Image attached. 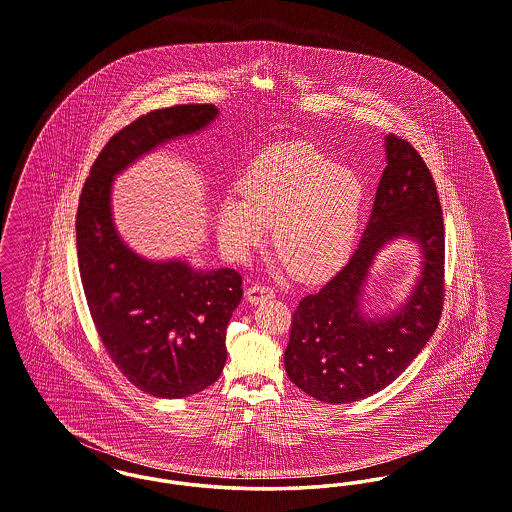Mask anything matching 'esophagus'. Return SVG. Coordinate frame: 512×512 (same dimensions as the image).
<instances>
[{"mask_svg": "<svg viewBox=\"0 0 512 512\" xmlns=\"http://www.w3.org/2000/svg\"><path fill=\"white\" fill-rule=\"evenodd\" d=\"M275 296V290L266 285H252L250 289L246 290V300L250 304H260V302H266L269 298Z\"/></svg>", "mask_w": 512, "mask_h": 512, "instance_id": "obj_1", "label": "esophagus"}]
</instances>
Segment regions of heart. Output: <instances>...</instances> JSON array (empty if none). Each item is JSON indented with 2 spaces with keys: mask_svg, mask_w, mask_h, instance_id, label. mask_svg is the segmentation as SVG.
<instances>
[{
  "mask_svg": "<svg viewBox=\"0 0 512 512\" xmlns=\"http://www.w3.org/2000/svg\"><path fill=\"white\" fill-rule=\"evenodd\" d=\"M241 197L229 195L216 210L223 250L237 260L273 245L298 277H317L338 266L354 245L365 185L354 168L334 164L310 143L267 147L246 164Z\"/></svg>",
  "mask_w": 512,
  "mask_h": 512,
  "instance_id": "b5f03b06",
  "label": "heart"
}]
</instances>
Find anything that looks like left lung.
I'll list each match as a JSON object with an SVG mask.
<instances>
[{"mask_svg":"<svg viewBox=\"0 0 512 512\" xmlns=\"http://www.w3.org/2000/svg\"><path fill=\"white\" fill-rule=\"evenodd\" d=\"M396 238L420 245L422 275L396 313L369 318L360 312L368 269ZM444 258V218L432 174L409 141L386 135V168L356 252L292 313L285 350L290 380L325 403L363 400L394 382L438 327Z\"/></svg>","mask_w":512,"mask_h":512,"instance_id":"obj_1","label":"left lung"}]
</instances>
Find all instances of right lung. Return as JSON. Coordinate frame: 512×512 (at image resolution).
<instances>
[{
  "label": "right lung",
  "mask_w": 512,
  "mask_h": 512,
  "mask_svg": "<svg viewBox=\"0 0 512 512\" xmlns=\"http://www.w3.org/2000/svg\"><path fill=\"white\" fill-rule=\"evenodd\" d=\"M216 116L214 105H176L137 118L95 158L78 204V267L91 319L124 377L155 398H187L220 378L243 277L135 254L112 222V181L139 156L197 134Z\"/></svg>",
  "instance_id": "add662e5"
}]
</instances>
